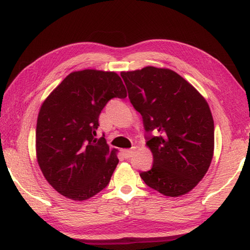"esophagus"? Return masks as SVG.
<instances>
[{
    "label": "esophagus",
    "instance_id": "1",
    "mask_svg": "<svg viewBox=\"0 0 250 250\" xmlns=\"http://www.w3.org/2000/svg\"><path fill=\"white\" fill-rule=\"evenodd\" d=\"M134 153V149H125V150H122V154L125 159H130L132 158V155Z\"/></svg>",
    "mask_w": 250,
    "mask_h": 250
}]
</instances>
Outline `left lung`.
Returning a JSON list of instances; mask_svg holds the SVG:
<instances>
[{"label": "left lung", "mask_w": 250, "mask_h": 250, "mask_svg": "<svg viewBox=\"0 0 250 250\" xmlns=\"http://www.w3.org/2000/svg\"><path fill=\"white\" fill-rule=\"evenodd\" d=\"M121 77L130 103L142 116L146 146L153 154V166L140 173L141 179L166 196L188 193L213 159L214 120L208 104L171 69L147 66L122 71Z\"/></svg>", "instance_id": "left-lung-1"}]
</instances>
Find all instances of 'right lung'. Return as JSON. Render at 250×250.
Listing matches in <instances>:
<instances>
[{
	"label": "right lung",
	"instance_id": "right-lung-1",
	"mask_svg": "<svg viewBox=\"0 0 250 250\" xmlns=\"http://www.w3.org/2000/svg\"><path fill=\"white\" fill-rule=\"evenodd\" d=\"M126 89L113 71L84 69L69 74L50 92L36 125V156L45 179L58 193L84 201L109 184L119 160L105 139L95 138L99 115Z\"/></svg>",
	"mask_w": 250,
	"mask_h": 250
}]
</instances>
